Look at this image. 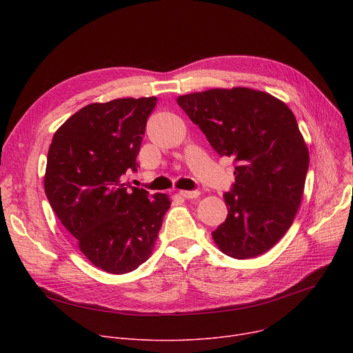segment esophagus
<instances>
[{"instance_id": "1", "label": "esophagus", "mask_w": 353, "mask_h": 353, "mask_svg": "<svg viewBox=\"0 0 353 353\" xmlns=\"http://www.w3.org/2000/svg\"><path fill=\"white\" fill-rule=\"evenodd\" d=\"M200 194L199 190H180V196L186 197V199H194Z\"/></svg>"}]
</instances>
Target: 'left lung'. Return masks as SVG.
Segmentation results:
<instances>
[{
	"instance_id": "8db88e82",
	"label": "left lung",
	"mask_w": 353,
	"mask_h": 353,
	"mask_svg": "<svg viewBox=\"0 0 353 353\" xmlns=\"http://www.w3.org/2000/svg\"><path fill=\"white\" fill-rule=\"evenodd\" d=\"M177 104L199 125L220 157L234 161L225 193L228 217L213 233L225 254L252 259L288 232L301 205L309 152L292 110L246 87L180 96Z\"/></svg>"
}]
</instances>
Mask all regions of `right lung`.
<instances>
[{
    "mask_svg": "<svg viewBox=\"0 0 353 353\" xmlns=\"http://www.w3.org/2000/svg\"><path fill=\"white\" fill-rule=\"evenodd\" d=\"M156 97L92 103L55 132L47 156L44 190L83 254L104 272L121 274L150 256L167 194L124 183L136 163Z\"/></svg>",
    "mask_w": 353,
    "mask_h": 353,
    "instance_id": "1",
    "label": "right lung"
}]
</instances>
